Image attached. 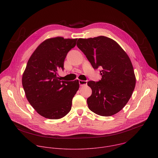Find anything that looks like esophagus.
Listing matches in <instances>:
<instances>
[{
    "mask_svg": "<svg viewBox=\"0 0 158 158\" xmlns=\"http://www.w3.org/2000/svg\"><path fill=\"white\" fill-rule=\"evenodd\" d=\"M79 83L80 86H84L85 85H87V82L86 81H82V80H79Z\"/></svg>",
    "mask_w": 158,
    "mask_h": 158,
    "instance_id": "obj_1",
    "label": "esophagus"
}]
</instances>
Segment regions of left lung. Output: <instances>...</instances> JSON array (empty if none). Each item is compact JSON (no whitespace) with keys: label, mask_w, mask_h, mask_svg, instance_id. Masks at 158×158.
I'll return each mask as SVG.
<instances>
[{"label":"left lung","mask_w":158,"mask_h":158,"mask_svg":"<svg viewBox=\"0 0 158 158\" xmlns=\"http://www.w3.org/2000/svg\"><path fill=\"white\" fill-rule=\"evenodd\" d=\"M77 46L94 69H101V80L87 82L92 89L87 99L89 109L102 116L118 113L127 103L136 85L129 57L116 41L105 36L79 39Z\"/></svg>","instance_id":"obj_1"}]
</instances>
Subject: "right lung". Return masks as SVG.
<instances>
[{"mask_svg":"<svg viewBox=\"0 0 158 158\" xmlns=\"http://www.w3.org/2000/svg\"><path fill=\"white\" fill-rule=\"evenodd\" d=\"M77 39L61 37L44 40L29 58L22 76L26 98L42 116L57 119L71 109L72 101L79 89V81H61L57 71L64 70L69 51L76 46Z\"/></svg>","mask_w":158,"mask_h":158,"instance_id":"right-lung-1","label":"right lung"}]
</instances>
